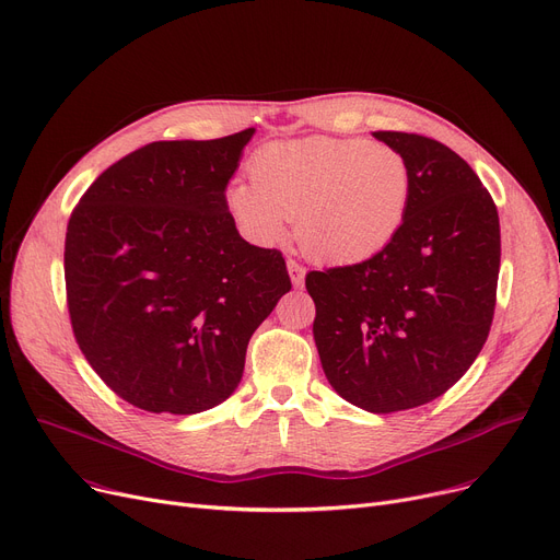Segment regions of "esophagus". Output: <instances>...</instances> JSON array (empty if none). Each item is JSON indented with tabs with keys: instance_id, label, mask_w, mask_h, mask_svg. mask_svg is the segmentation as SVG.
Instances as JSON below:
<instances>
[{
	"instance_id": "1",
	"label": "esophagus",
	"mask_w": 560,
	"mask_h": 560,
	"mask_svg": "<svg viewBox=\"0 0 560 560\" xmlns=\"http://www.w3.org/2000/svg\"><path fill=\"white\" fill-rule=\"evenodd\" d=\"M288 275H290V281H293L295 288H302V285H304V275H306V270H304V267H302L298 260H293V258L288 260Z\"/></svg>"
}]
</instances>
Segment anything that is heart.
Here are the masks:
<instances>
[{"instance_id":"obj_1","label":"heart","mask_w":560,"mask_h":560,"mask_svg":"<svg viewBox=\"0 0 560 560\" xmlns=\"http://www.w3.org/2000/svg\"><path fill=\"white\" fill-rule=\"evenodd\" d=\"M252 183L224 191L233 222L254 245L275 247L295 222L306 256L357 265L398 237L411 203V172L400 151L366 139L272 141L249 162Z\"/></svg>"}]
</instances>
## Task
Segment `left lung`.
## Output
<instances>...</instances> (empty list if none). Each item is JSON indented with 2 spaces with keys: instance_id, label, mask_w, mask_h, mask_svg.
<instances>
[{
  "instance_id": "left-lung-1",
  "label": "left lung",
  "mask_w": 560,
  "mask_h": 560,
  "mask_svg": "<svg viewBox=\"0 0 560 560\" xmlns=\"http://www.w3.org/2000/svg\"><path fill=\"white\" fill-rule=\"evenodd\" d=\"M400 151L411 203L398 237L357 265L308 272L313 338L334 392L392 415L446 394L488 340L501 262L499 212L448 145L373 132Z\"/></svg>"
}]
</instances>
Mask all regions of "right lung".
Instances as JSON below:
<instances>
[{
  "mask_svg": "<svg viewBox=\"0 0 560 560\" xmlns=\"http://www.w3.org/2000/svg\"><path fill=\"white\" fill-rule=\"evenodd\" d=\"M254 128L153 141L72 210L66 295L91 369L153 415H199L242 380L252 334L290 290L277 249L242 240L224 206Z\"/></svg>",
  "mask_w": 560,
  "mask_h": 560,
  "instance_id": "right-lung-1",
  "label": "right lung"
}]
</instances>
